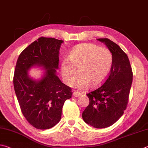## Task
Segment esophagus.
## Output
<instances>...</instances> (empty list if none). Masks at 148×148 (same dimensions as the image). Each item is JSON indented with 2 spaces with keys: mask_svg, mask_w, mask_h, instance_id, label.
<instances>
[{
  "mask_svg": "<svg viewBox=\"0 0 148 148\" xmlns=\"http://www.w3.org/2000/svg\"><path fill=\"white\" fill-rule=\"evenodd\" d=\"M81 95H82L81 93L78 91H75L73 93V95L74 97H79L81 96Z\"/></svg>",
  "mask_w": 148,
  "mask_h": 148,
  "instance_id": "esophagus-1",
  "label": "esophagus"
}]
</instances>
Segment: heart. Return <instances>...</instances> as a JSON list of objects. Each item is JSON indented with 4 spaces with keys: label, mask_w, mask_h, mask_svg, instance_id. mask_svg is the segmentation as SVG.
I'll return each instance as SVG.
<instances>
[{
    "label": "heart",
    "mask_w": 148,
    "mask_h": 148,
    "mask_svg": "<svg viewBox=\"0 0 148 148\" xmlns=\"http://www.w3.org/2000/svg\"><path fill=\"white\" fill-rule=\"evenodd\" d=\"M112 53L108 49L92 43L77 46L69 56V63L61 65V73L64 82L72 85L79 77L78 86L84 88L89 85L95 87L109 75L112 66Z\"/></svg>",
    "instance_id": "b5f03b06"
}]
</instances>
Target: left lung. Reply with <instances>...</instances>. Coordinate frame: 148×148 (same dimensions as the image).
I'll list each match as a JSON object with an SVG mask.
<instances>
[{
	"label": "left lung",
	"instance_id": "left-lung-1",
	"mask_svg": "<svg viewBox=\"0 0 148 148\" xmlns=\"http://www.w3.org/2000/svg\"><path fill=\"white\" fill-rule=\"evenodd\" d=\"M112 54L109 76L101 86L87 94L90 103L82 112V119L95 128L108 127L116 122L125 110L133 81L129 60L120 46L107 38L97 39Z\"/></svg>",
	"mask_w": 148,
	"mask_h": 148
}]
</instances>
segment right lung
<instances>
[{"label":"right lung","instance_id":"obj_1","mask_svg":"<svg viewBox=\"0 0 148 148\" xmlns=\"http://www.w3.org/2000/svg\"><path fill=\"white\" fill-rule=\"evenodd\" d=\"M62 40L41 37L20 54L15 66L14 86L23 116L38 129L53 127L61 119L65 101L71 97V88L56 75ZM33 67L44 69L42 77L29 75Z\"/></svg>","mask_w":148,"mask_h":148}]
</instances>
